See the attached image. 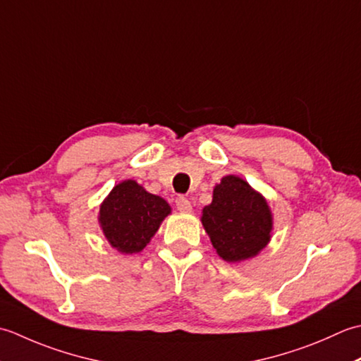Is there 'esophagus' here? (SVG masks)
I'll return each instance as SVG.
<instances>
[{
  "label": "esophagus",
  "instance_id": "obj_1",
  "mask_svg": "<svg viewBox=\"0 0 361 361\" xmlns=\"http://www.w3.org/2000/svg\"><path fill=\"white\" fill-rule=\"evenodd\" d=\"M176 207H178V210H180V212H190L191 202L188 201V197L179 195L178 197H176Z\"/></svg>",
  "mask_w": 361,
  "mask_h": 361
}]
</instances>
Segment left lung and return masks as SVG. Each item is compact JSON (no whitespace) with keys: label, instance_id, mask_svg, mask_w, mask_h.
<instances>
[{"label":"left lung","instance_id":"1","mask_svg":"<svg viewBox=\"0 0 361 361\" xmlns=\"http://www.w3.org/2000/svg\"><path fill=\"white\" fill-rule=\"evenodd\" d=\"M202 224L226 262H241L268 245L273 218L267 201L237 176H226L202 210Z\"/></svg>","mask_w":361,"mask_h":361}]
</instances>
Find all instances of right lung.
<instances>
[{
    "instance_id": "add662e5",
    "label": "right lung",
    "mask_w": 361,
    "mask_h": 361,
    "mask_svg": "<svg viewBox=\"0 0 361 361\" xmlns=\"http://www.w3.org/2000/svg\"><path fill=\"white\" fill-rule=\"evenodd\" d=\"M170 205L135 180L118 183L99 210V223L110 245L123 254L140 252L168 213Z\"/></svg>"
}]
</instances>
